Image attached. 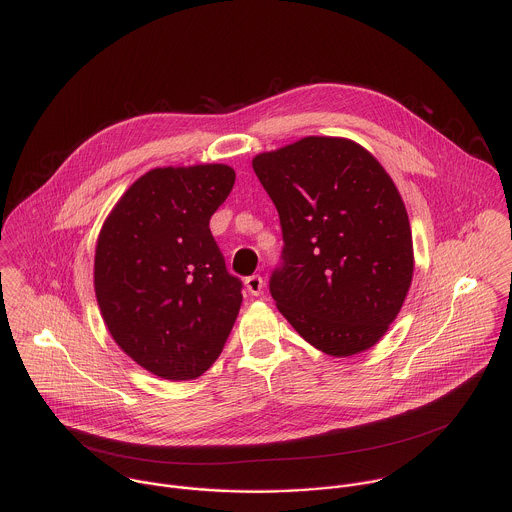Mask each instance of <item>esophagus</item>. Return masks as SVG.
<instances>
[{
	"mask_svg": "<svg viewBox=\"0 0 512 512\" xmlns=\"http://www.w3.org/2000/svg\"><path fill=\"white\" fill-rule=\"evenodd\" d=\"M244 284H246V290L252 293V295H260L262 290H264V280H262V276H258V274L248 276Z\"/></svg>",
	"mask_w": 512,
	"mask_h": 512,
	"instance_id": "1",
	"label": "esophagus"
}]
</instances>
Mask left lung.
Returning <instances> with one entry per match:
<instances>
[{
  "instance_id": "8db88e82",
  "label": "left lung",
  "mask_w": 512,
  "mask_h": 512,
  "mask_svg": "<svg viewBox=\"0 0 512 512\" xmlns=\"http://www.w3.org/2000/svg\"><path fill=\"white\" fill-rule=\"evenodd\" d=\"M278 209L284 248L270 293L315 349L351 357L396 319L412 284L414 254L396 185L365 147L303 138L254 157Z\"/></svg>"
}]
</instances>
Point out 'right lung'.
Masks as SVG:
<instances>
[{
    "label": "right lung",
    "instance_id": "add662e5",
    "mask_svg": "<svg viewBox=\"0 0 512 512\" xmlns=\"http://www.w3.org/2000/svg\"><path fill=\"white\" fill-rule=\"evenodd\" d=\"M228 165L157 167L104 222L94 290L120 349L155 376L193 380L219 359L242 303L209 220L234 185Z\"/></svg>",
    "mask_w": 512,
    "mask_h": 512
}]
</instances>
